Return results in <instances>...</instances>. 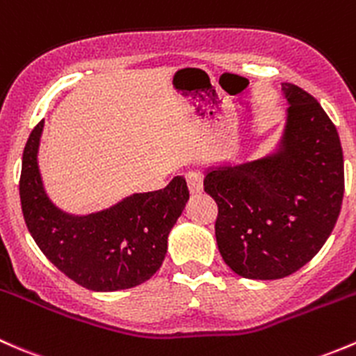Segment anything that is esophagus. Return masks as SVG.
Returning <instances> with one entry per match:
<instances>
[{"label":"esophagus","instance_id":"esophagus-1","mask_svg":"<svg viewBox=\"0 0 356 356\" xmlns=\"http://www.w3.org/2000/svg\"><path fill=\"white\" fill-rule=\"evenodd\" d=\"M185 179H186V185H188L190 193H200V192H202V188H204L202 175L195 173V171H188V173L185 175Z\"/></svg>","mask_w":356,"mask_h":356}]
</instances>
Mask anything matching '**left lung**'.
<instances>
[{"label": "left lung", "instance_id": "obj_1", "mask_svg": "<svg viewBox=\"0 0 356 356\" xmlns=\"http://www.w3.org/2000/svg\"><path fill=\"white\" fill-rule=\"evenodd\" d=\"M288 122L280 154L205 175L218 204L221 257L250 280H280L305 266L338 221L344 193L338 130L317 99L283 83Z\"/></svg>", "mask_w": 356, "mask_h": 356}]
</instances>
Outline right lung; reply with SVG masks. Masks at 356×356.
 I'll list each match as a JSON object with an SVG mask.
<instances>
[{"mask_svg":"<svg viewBox=\"0 0 356 356\" xmlns=\"http://www.w3.org/2000/svg\"><path fill=\"white\" fill-rule=\"evenodd\" d=\"M44 122L32 130L22 157L20 202L25 225L41 252L65 276L92 291L145 283L163 264L168 234L188 200L183 177L163 190L135 193L97 214L73 218L46 197L38 170Z\"/></svg>","mask_w":356,"mask_h":356,"instance_id":"1","label":"right lung"}]
</instances>
